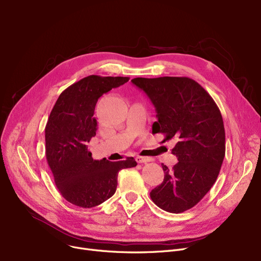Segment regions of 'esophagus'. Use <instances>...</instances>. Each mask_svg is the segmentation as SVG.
<instances>
[{
    "label": "esophagus",
    "mask_w": 261,
    "mask_h": 261,
    "mask_svg": "<svg viewBox=\"0 0 261 261\" xmlns=\"http://www.w3.org/2000/svg\"><path fill=\"white\" fill-rule=\"evenodd\" d=\"M135 161L140 163V164H143V163H148V162H151L152 159L150 158H145V156H136L135 158Z\"/></svg>",
    "instance_id": "34e87169"
}]
</instances>
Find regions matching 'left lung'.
Segmentation results:
<instances>
[{
    "instance_id": "obj_1",
    "label": "left lung",
    "mask_w": 261,
    "mask_h": 261,
    "mask_svg": "<svg viewBox=\"0 0 261 261\" xmlns=\"http://www.w3.org/2000/svg\"><path fill=\"white\" fill-rule=\"evenodd\" d=\"M153 103L158 121L152 133L163 142L174 140L172 169L162 164L164 181L150 198L164 211L180 214L194 207L206 195L220 172L225 155V131L220 110L197 81L188 77L131 80Z\"/></svg>"
}]
</instances>
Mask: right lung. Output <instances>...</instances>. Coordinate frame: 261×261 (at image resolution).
Here are the masks:
<instances>
[{
	"mask_svg": "<svg viewBox=\"0 0 261 261\" xmlns=\"http://www.w3.org/2000/svg\"><path fill=\"white\" fill-rule=\"evenodd\" d=\"M129 77L91 75L65 89L55 103L45 127V153L62 197L79 207L91 208L111 198L121 169L135 167L133 158L110 162L93 160L88 144L96 135L95 106L105 93Z\"/></svg>",
	"mask_w": 261,
	"mask_h": 261,
	"instance_id": "1",
	"label": "right lung"
}]
</instances>
